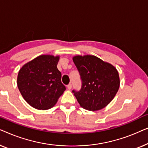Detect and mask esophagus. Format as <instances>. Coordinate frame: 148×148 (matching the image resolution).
Returning a JSON list of instances; mask_svg holds the SVG:
<instances>
[{
	"mask_svg": "<svg viewBox=\"0 0 148 148\" xmlns=\"http://www.w3.org/2000/svg\"><path fill=\"white\" fill-rule=\"evenodd\" d=\"M72 84L71 83H70L69 84H68V86H67V88H68V89H69V90H70V89L72 88Z\"/></svg>",
	"mask_w": 148,
	"mask_h": 148,
	"instance_id": "obj_1",
	"label": "esophagus"
}]
</instances>
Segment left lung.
<instances>
[{"label":"left lung","instance_id":"8db88e82","mask_svg":"<svg viewBox=\"0 0 148 148\" xmlns=\"http://www.w3.org/2000/svg\"><path fill=\"white\" fill-rule=\"evenodd\" d=\"M73 61L80 74V90H73L80 105L88 111L103 109L115 97L120 81L116 68L94 56H75Z\"/></svg>","mask_w":148,"mask_h":148}]
</instances>
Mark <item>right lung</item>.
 <instances>
[{"label": "right lung", "instance_id": "right-lung-1", "mask_svg": "<svg viewBox=\"0 0 148 148\" xmlns=\"http://www.w3.org/2000/svg\"><path fill=\"white\" fill-rule=\"evenodd\" d=\"M59 57L43 55L25 64L17 77V86L27 103L35 109H49L66 90L57 68Z\"/></svg>", "mask_w": 148, "mask_h": 148}]
</instances>
